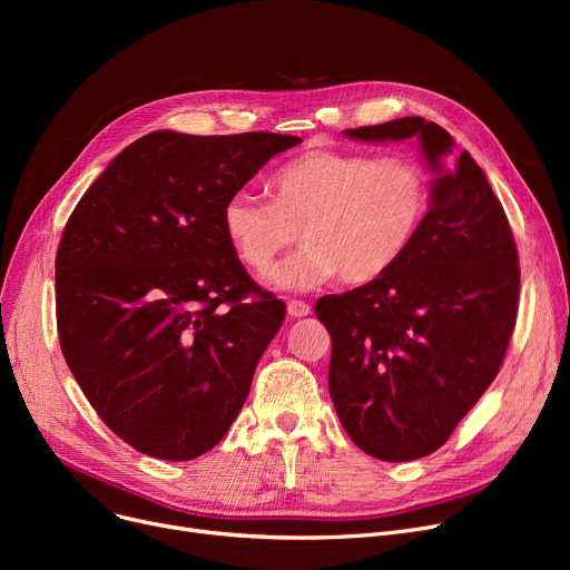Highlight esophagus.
Returning <instances> with one entry per match:
<instances>
[{"mask_svg": "<svg viewBox=\"0 0 570 570\" xmlns=\"http://www.w3.org/2000/svg\"><path fill=\"white\" fill-rule=\"evenodd\" d=\"M286 312H288V316H293V318H303V316H307V314L312 312V307H309L305 301H288Z\"/></svg>", "mask_w": 570, "mask_h": 570, "instance_id": "34e87169", "label": "esophagus"}]
</instances>
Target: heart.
<instances>
[{"mask_svg":"<svg viewBox=\"0 0 570 570\" xmlns=\"http://www.w3.org/2000/svg\"><path fill=\"white\" fill-rule=\"evenodd\" d=\"M269 196L235 191L222 207L239 263L267 275L303 230L305 247L273 275L275 286L307 291L335 277L367 284L411 252L430 213L432 177L411 157L309 149L269 177Z\"/></svg>","mask_w":570,"mask_h":570,"instance_id":"1","label":"heart"}]
</instances>
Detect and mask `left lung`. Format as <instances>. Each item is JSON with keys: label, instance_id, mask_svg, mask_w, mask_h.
<instances>
[{"label": "left lung", "instance_id": "1", "mask_svg": "<svg viewBox=\"0 0 570 570\" xmlns=\"http://www.w3.org/2000/svg\"><path fill=\"white\" fill-rule=\"evenodd\" d=\"M344 134L417 138L436 173L428 219L402 263L316 303L333 340L327 387L340 423L367 455L409 462L441 448L494 381L518 318V247L471 155L443 170L455 142L439 125L402 117Z\"/></svg>", "mask_w": 570, "mask_h": 570}]
</instances>
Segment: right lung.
<instances>
[{
  "label": "right lung",
  "mask_w": 570,
  "mask_h": 570,
  "mask_svg": "<svg viewBox=\"0 0 570 570\" xmlns=\"http://www.w3.org/2000/svg\"><path fill=\"white\" fill-rule=\"evenodd\" d=\"M297 142L147 134L71 213L55 258L59 346L87 402L138 453L200 458L243 409L286 307L233 254L222 207Z\"/></svg>",
  "instance_id": "right-lung-1"
}]
</instances>
